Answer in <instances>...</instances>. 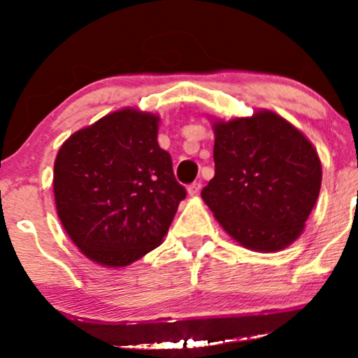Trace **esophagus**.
I'll return each mask as SVG.
<instances>
[{"mask_svg":"<svg viewBox=\"0 0 358 358\" xmlns=\"http://www.w3.org/2000/svg\"><path fill=\"white\" fill-rule=\"evenodd\" d=\"M200 188H202V183H200V182H195V183L188 185V188H187L188 195H190V196H195V195H199Z\"/></svg>","mask_w":358,"mask_h":358,"instance_id":"1","label":"esophagus"}]
</instances>
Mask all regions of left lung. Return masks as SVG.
<instances>
[{
	"label": "left lung",
	"instance_id": "8db88e82",
	"mask_svg": "<svg viewBox=\"0 0 358 358\" xmlns=\"http://www.w3.org/2000/svg\"><path fill=\"white\" fill-rule=\"evenodd\" d=\"M215 176L203 202L224 231L257 252L301 236L322 187L318 153L301 131L273 110L213 122Z\"/></svg>",
	"mask_w": 358,
	"mask_h": 358
}]
</instances>
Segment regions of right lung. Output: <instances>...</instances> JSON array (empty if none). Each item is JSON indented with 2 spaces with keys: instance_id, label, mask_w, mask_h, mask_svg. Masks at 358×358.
<instances>
[{
  "instance_id": "right-lung-1",
  "label": "right lung",
  "mask_w": 358,
  "mask_h": 358,
  "mask_svg": "<svg viewBox=\"0 0 358 358\" xmlns=\"http://www.w3.org/2000/svg\"><path fill=\"white\" fill-rule=\"evenodd\" d=\"M159 117L119 109L76 131L57 153L59 219L90 261L124 268L158 248L187 190L158 145Z\"/></svg>"
}]
</instances>
